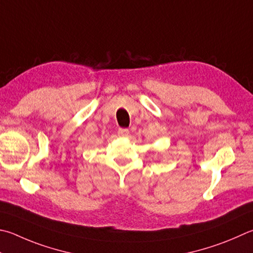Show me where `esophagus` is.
Returning a JSON list of instances; mask_svg holds the SVG:
<instances>
[{"instance_id":"34e87169","label":"esophagus","mask_w":253,"mask_h":253,"mask_svg":"<svg viewBox=\"0 0 253 253\" xmlns=\"http://www.w3.org/2000/svg\"><path fill=\"white\" fill-rule=\"evenodd\" d=\"M117 134L119 136L125 137V136H128V134H129V130H128L127 128H119V129L117 130Z\"/></svg>"}]
</instances>
